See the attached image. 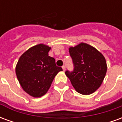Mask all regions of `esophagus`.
Returning <instances> with one entry per match:
<instances>
[{"label": "esophagus", "instance_id": "esophagus-1", "mask_svg": "<svg viewBox=\"0 0 122 122\" xmlns=\"http://www.w3.org/2000/svg\"><path fill=\"white\" fill-rule=\"evenodd\" d=\"M65 68H66L65 65H63V66H62V69H63V71H65Z\"/></svg>", "mask_w": 122, "mask_h": 122}]
</instances>
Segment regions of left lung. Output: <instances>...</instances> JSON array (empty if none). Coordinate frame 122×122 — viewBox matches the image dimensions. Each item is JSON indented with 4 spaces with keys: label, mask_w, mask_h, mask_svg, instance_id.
Masks as SVG:
<instances>
[{
    "label": "left lung",
    "mask_w": 122,
    "mask_h": 122,
    "mask_svg": "<svg viewBox=\"0 0 122 122\" xmlns=\"http://www.w3.org/2000/svg\"><path fill=\"white\" fill-rule=\"evenodd\" d=\"M74 69L66 71V76L77 92L82 95L93 93L101 86L107 66L104 56L97 49L86 43L69 48Z\"/></svg>",
    "instance_id": "left-lung-1"
}]
</instances>
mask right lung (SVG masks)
I'll list each match as a JSON object with an SVG mask.
<instances>
[{
    "instance_id": "right-lung-1",
    "label": "right lung",
    "mask_w": 122,
    "mask_h": 122,
    "mask_svg": "<svg viewBox=\"0 0 122 122\" xmlns=\"http://www.w3.org/2000/svg\"><path fill=\"white\" fill-rule=\"evenodd\" d=\"M51 48L40 44L29 48L20 57L15 73L23 90L34 97L45 95L54 78L63 71L56 66L53 57L48 56Z\"/></svg>"
}]
</instances>
